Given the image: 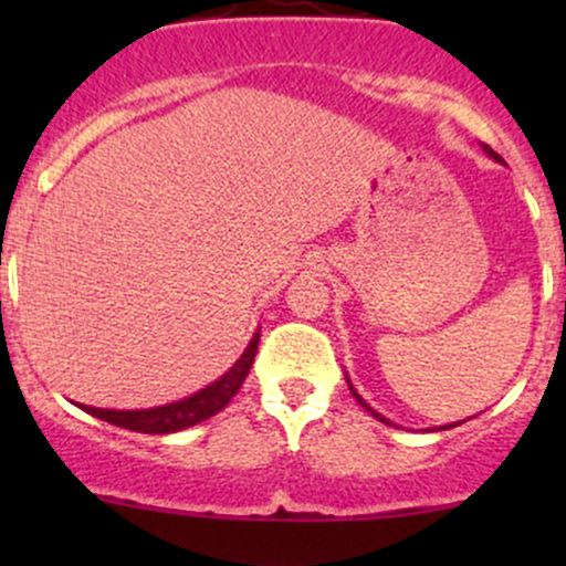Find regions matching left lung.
<instances>
[{
	"instance_id": "obj_1",
	"label": "left lung",
	"mask_w": 566,
	"mask_h": 566,
	"mask_svg": "<svg viewBox=\"0 0 566 566\" xmlns=\"http://www.w3.org/2000/svg\"><path fill=\"white\" fill-rule=\"evenodd\" d=\"M484 151H486V154H490V157H492V159H495V161H503V157H497V154H495V151H492V148H490V146H484ZM348 388H350V394H354V396H356V401H359V405H361V407H365V409H367V412H369V415H373V418H378V420H380V423L391 426V420H388V418H382V415H380V412H375V409H373V407H369V405H365V399H361V396L354 391V386H350V380H348ZM454 426H458V423H454ZM454 426H441V428H454Z\"/></svg>"
}]
</instances>
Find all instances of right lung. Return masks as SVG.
Wrapping results in <instances>:
<instances>
[{
    "label": "right lung",
    "mask_w": 566,
    "mask_h": 566,
    "mask_svg": "<svg viewBox=\"0 0 566 566\" xmlns=\"http://www.w3.org/2000/svg\"><path fill=\"white\" fill-rule=\"evenodd\" d=\"M258 340H261V329L252 335L250 346L244 348V354L239 356L237 365H233L229 373L220 375L216 382H210L207 388H201L193 396H188L184 401H172V405L165 407H151V409H101V407H87L80 405L87 415H95V418L106 420V423L127 428V431L138 433H175L184 431V428H191L201 423V420L212 418L233 399V394L242 388V382L250 373L252 361H255L258 354Z\"/></svg>",
    "instance_id": "1"
}]
</instances>
